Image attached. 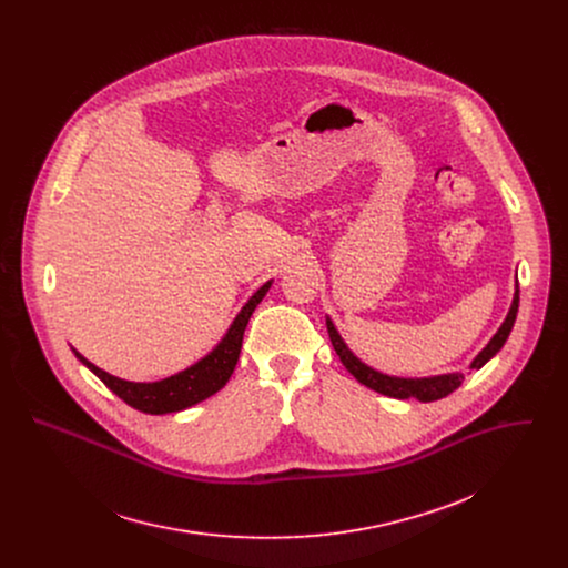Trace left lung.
<instances>
[{
  "mask_svg": "<svg viewBox=\"0 0 568 568\" xmlns=\"http://www.w3.org/2000/svg\"><path fill=\"white\" fill-rule=\"evenodd\" d=\"M518 315V282H516V291H514V300L509 306V313L505 317V322L496 329V334L487 341L486 347L475 356V361L470 363V369H481L491 356H496V352L505 345L514 322ZM327 325V334L332 341L334 352L338 354L341 363L345 365V369L365 387L389 396V398H398V400H408L415 398L419 403H435L439 398H446L448 394H453L457 387H462L464 383V374L462 372H453V374H439V376H426V378H403V376H389L383 374L374 367H369L367 363H363L343 341V336L338 334V329L332 324L329 317H325Z\"/></svg>",
  "mask_w": 568,
  "mask_h": 568,
  "instance_id": "8db88e82",
  "label": "left lung"
}]
</instances>
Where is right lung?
Segmentation results:
<instances>
[{
  "mask_svg": "<svg viewBox=\"0 0 568 568\" xmlns=\"http://www.w3.org/2000/svg\"><path fill=\"white\" fill-rule=\"evenodd\" d=\"M271 284H273V280L264 282L248 297V302L241 308V313L236 315V320L227 327V332L214 345L212 352H207L194 365H190V367L181 369L179 374H172L163 381H155V383L124 381V378H118V376L95 367L74 347H72V352L77 354V358L81 361L82 365L87 369H91L118 398H122L126 405L133 406L142 413L163 415V413H176V410L190 408V406L207 400L216 392H221L227 385V381L232 378L234 367L241 356V347H243L244 327L248 324L255 306L268 293Z\"/></svg>",
  "mask_w": 568,
  "mask_h": 568,
  "instance_id": "1",
  "label": "right lung"
}]
</instances>
